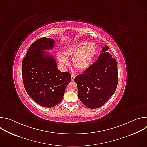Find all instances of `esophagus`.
I'll list each match as a JSON object with an SVG mask.
<instances>
[{
    "instance_id": "1",
    "label": "esophagus",
    "mask_w": 147,
    "mask_h": 147,
    "mask_svg": "<svg viewBox=\"0 0 147 147\" xmlns=\"http://www.w3.org/2000/svg\"><path fill=\"white\" fill-rule=\"evenodd\" d=\"M71 81H74V78H75V76L72 74V75L71 76Z\"/></svg>"
}]
</instances>
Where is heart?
Here are the masks:
<instances>
[{
    "mask_svg": "<svg viewBox=\"0 0 147 147\" xmlns=\"http://www.w3.org/2000/svg\"><path fill=\"white\" fill-rule=\"evenodd\" d=\"M96 52L97 47L94 42L80 41L66 46L65 54L59 52L56 57L59 63L65 67L69 64V57H73L74 66L78 71H84L88 70L93 63Z\"/></svg>",
    "mask_w": 147,
    "mask_h": 147,
    "instance_id": "obj_1",
    "label": "heart"
}]
</instances>
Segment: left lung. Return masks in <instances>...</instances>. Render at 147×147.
Segmentation results:
<instances>
[{
	"label": "left lung",
	"mask_w": 147,
	"mask_h": 147,
	"mask_svg": "<svg viewBox=\"0 0 147 147\" xmlns=\"http://www.w3.org/2000/svg\"><path fill=\"white\" fill-rule=\"evenodd\" d=\"M108 49V46L102 47L98 60L74 78L80 101L90 109L99 108L106 103L117 88V63Z\"/></svg>",
	"instance_id": "left-lung-1"
}]
</instances>
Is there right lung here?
I'll list each match as a JSON object with an SVG mask.
<instances>
[{"label": "right lung", "mask_w": 147, "mask_h": 147, "mask_svg": "<svg viewBox=\"0 0 147 147\" xmlns=\"http://www.w3.org/2000/svg\"><path fill=\"white\" fill-rule=\"evenodd\" d=\"M55 41L46 37L37 39L29 48L22 61L24 88L30 96L40 106L54 107L63 97L71 81L70 73H61L55 58L44 52L53 48Z\"/></svg>", "instance_id": "add662e5"}]
</instances>
